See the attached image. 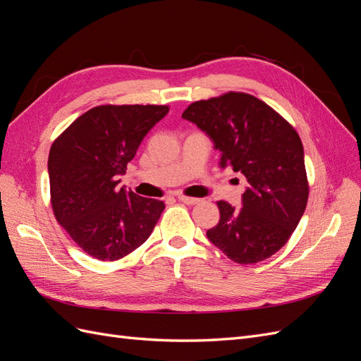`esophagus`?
<instances>
[{
    "instance_id": "esophagus-1",
    "label": "esophagus",
    "mask_w": 361,
    "mask_h": 361,
    "mask_svg": "<svg viewBox=\"0 0 361 361\" xmlns=\"http://www.w3.org/2000/svg\"><path fill=\"white\" fill-rule=\"evenodd\" d=\"M182 203L185 204H197L200 202V199H195V197H187V195H179L178 197Z\"/></svg>"
}]
</instances>
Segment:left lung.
<instances>
[{
  "label": "left lung",
  "mask_w": 361,
  "mask_h": 361,
  "mask_svg": "<svg viewBox=\"0 0 361 361\" xmlns=\"http://www.w3.org/2000/svg\"><path fill=\"white\" fill-rule=\"evenodd\" d=\"M182 117L214 141L221 169L243 173V207L216 202L220 221L206 236L236 264L271 257L288 243L309 199L304 149L297 130L248 93L228 92L197 101Z\"/></svg>",
  "instance_id": "obj_1"
}]
</instances>
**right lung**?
Here are the masks:
<instances>
[{
	"label": "right lung",
	"mask_w": 361,
	"mask_h": 361,
	"mask_svg": "<svg viewBox=\"0 0 361 361\" xmlns=\"http://www.w3.org/2000/svg\"><path fill=\"white\" fill-rule=\"evenodd\" d=\"M167 113V105H99L52 143L48 173L54 215L92 257H125L158 223L164 202L120 188L118 176Z\"/></svg>",
	"instance_id": "1"
}]
</instances>
